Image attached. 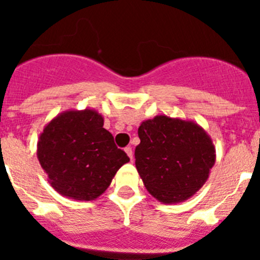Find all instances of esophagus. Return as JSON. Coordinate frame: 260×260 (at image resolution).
Returning <instances> with one entry per match:
<instances>
[{"mask_svg": "<svg viewBox=\"0 0 260 260\" xmlns=\"http://www.w3.org/2000/svg\"><path fill=\"white\" fill-rule=\"evenodd\" d=\"M125 152L127 153V156H128V157H130V160H132V161H133V160H134V153H133L132 148H130V147H126Z\"/></svg>", "mask_w": 260, "mask_h": 260, "instance_id": "obj_1", "label": "esophagus"}]
</instances>
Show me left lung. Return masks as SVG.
Listing matches in <instances>:
<instances>
[{
    "mask_svg": "<svg viewBox=\"0 0 260 260\" xmlns=\"http://www.w3.org/2000/svg\"><path fill=\"white\" fill-rule=\"evenodd\" d=\"M138 135L135 167L147 191L158 202H185L207 182L216 150L201 125L160 114L143 121Z\"/></svg>",
    "mask_w": 260,
    "mask_h": 260,
    "instance_id": "1",
    "label": "left lung"
}]
</instances>
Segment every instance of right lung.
I'll return each instance as SVG.
<instances>
[{
	"label": "right lung",
	"mask_w": 260,
	"mask_h": 260,
	"mask_svg": "<svg viewBox=\"0 0 260 260\" xmlns=\"http://www.w3.org/2000/svg\"><path fill=\"white\" fill-rule=\"evenodd\" d=\"M103 126L104 117L95 109H68L50 119L39 135V162L62 197L95 201L130 161Z\"/></svg>",
	"instance_id": "right-lung-1"
}]
</instances>
